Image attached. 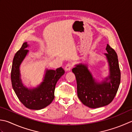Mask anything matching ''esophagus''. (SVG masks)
<instances>
[{"label": "esophagus", "instance_id": "obj_1", "mask_svg": "<svg viewBox=\"0 0 132 132\" xmlns=\"http://www.w3.org/2000/svg\"><path fill=\"white\" fill-rule=\"evenodd\" d=\"M72 69V65L71 64H67L65 67V71H70Z\"/></svg>", "mask_w": 132, "mask_h": 132}]
</instances>
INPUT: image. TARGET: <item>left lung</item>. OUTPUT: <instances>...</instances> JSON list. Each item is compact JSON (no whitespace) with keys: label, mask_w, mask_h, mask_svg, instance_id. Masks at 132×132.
Returning <instances> with one entry per match:
<instances>
[{"label":"left lung","mask_w":132,"mask_h":132,"mask_svg":"<svg viewBox=\"0 0 132 132\" xmlns=\"http://www.w3.org/2000/svg\"><path fill=\"white\" fill-rule=\"evenodd\" d=\"M104 53L108 63L109 75L98 81L88 69L87 64L75 65L72 72L77 81V96L81 103L90 108L106 106L112 101L120 84L121 73L116 52L109 44Z\"/></svg>","instance_id":"obj_1"}]
</instances>
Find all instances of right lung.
Here are the masks:
<instances>
[{"instance_id":"obj_1","label":"right lung","mask_w":132,"mask_h":132,"mask_svg":"<svg viewBox=\"0 0 132 132\" xmlns=\"http://www.w3.org/2000/svg\"><path fill=\"white\" fill-rule=\"evenodd\" d=\"M27 42L23 44L13 59L11 73L12 88L21 103L28 109L40 110L52 103L55 98V86L58 80L65 73L60 67L56 70L46 69L43 81L35 88H28L21 79L20 67L28 55Z\"/></svg>"}]
</instances>
